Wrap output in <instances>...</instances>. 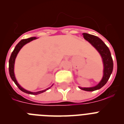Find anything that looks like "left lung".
I'll return each mask as SVG.
<instances>
[{
    "label": "left lung",
    "instance_id": "obj_1",
    "mask_svg": "<svg viewBox=\"0 0 124 124\" xmlns=\"http://www.w3.org/2000/svg\"><path fill=\"white\" fill-rule=\"evenodd\" d=\"M84 38L87 40L95 49L97 50L100 54L102 60L103 66V76L101 81L95 86L90 87H79V88L82 90L86 91H94L98 90L107 83V81L109 80L113 70V60L112 58L111 54L109 48L103 42L99 37L96 36L90 35V34L83 33Z\"/></svg>",
    "mask_w": 124,
    "mask_h": 124
}]
</instances>
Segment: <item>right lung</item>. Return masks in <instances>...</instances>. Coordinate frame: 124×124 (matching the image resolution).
Listing matches in <instances>:
<instances>
[{"mask_svg": "<svg viewBox=\"0 0 124 124\" xmlns=\"http://www.w3.org/2000/svg\"><path fill=\"white\" fill-rule=\"evenodd\" d=\"M35 39H37L36 37H31V38H27V39H23V40H22L21 41H20L18 44L16 45V46L15 47L14 51H12V54H11L10 58L9 59V62H8V63H9V67H8V68H9V74H10V76L11 79H12L13 81H14V83H15V84L17 85V87L20 89V90H21L22 91H23L25 93H27V94H33V95H37V94H41V93H44V92L48 90L50 87L46 89H45V90L40 91H38V92H31L23 88V87H22L19 84H18L17 79H16V78H15V73H14V65H15V59H16V57H17L18 52L20 51V50H21L22 48L25 45H26L27 43H28L30 42V41H31L32 40H35Z\"/></svg>", "mask_w": 124, "mask_h": 124, "instance_id": "add662e5", "label": "right lung"}]
</instances>
